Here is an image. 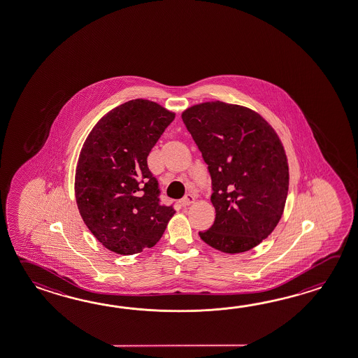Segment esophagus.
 <instances>
[{
	"label": "esophagus",
	"mask_w": 358,
	"mask_h": 358,
	"mask_svg": "<svg viewBox=\"0 0 358 358\" xmlns=\"http://www.w3.org/2000/svg\"><path fill=\"white\" fill-rule=\"evenodd\" d=\"M195 203V196L192 194H187V195L183 197L182 203L185 206H189L191 203Z\"/></svg>",
	"instance_id": "1"
}]
</instances>
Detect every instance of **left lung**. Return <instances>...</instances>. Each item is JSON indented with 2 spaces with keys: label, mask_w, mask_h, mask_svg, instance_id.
<instances>
[{
  "label": "left lung",
  "mask_w": 358,
  "mask_h": 358,
  "mask_svg": "<svg viewBox=\"0 0 358 358\" xmlns=\"http://www.w3.org/2000/svg\"><path fill=\"white\" fill-rule=\"evenodd\" d=\"M182 120L208 164L215 222L199 236L224 253H242L270 236L282 216L289 164L261 115L223 101L186 108Z\"/></svg>",
  "instance_id": "left-lung-1"
}]
</instances>
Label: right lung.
Wrapping results in <instances>:
<instances>
[{"label":"right lung","mask_w":358,"mask_h":358,"mask_svg":"<svg viewBox=\"0 0 358 358\" xmlns=\"http://www.w3.org/2000/svg\"><path fill=\"white\" fill-rule=\"evenodd\" d=\"M175 113L135 99L103 115L83 143L76 167L77 206L100 243L122 256L152 248L163 236L172 206L159 203L147 158Z\"/></svg>","instance_id":"obj_1"}]
</instances>
